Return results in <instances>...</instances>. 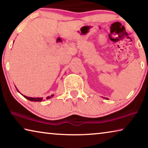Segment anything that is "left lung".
I'll return each instance as SVG.
<instances>
[{
    "mask_svg": "<svg viewBox=\"0 0 148 148\" xmlns=\"http://www.w3.org/2000/svg\"><path fill=\"white\" fill-rule=\"evenodd\" d=\"M104 99H107V100H108V98H104Z\"/></svg>",
    "mask_w": 148,
    "mask_h": 148,
    "instance_id": "left-lung-1",
    "label": "left lung"
}]
</instances>
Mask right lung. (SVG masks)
<instances>
[{
	"mask_svg": "<svg viewBox=\"0 0 148 148\" xmlns=\"http://www.w3.org/2000/svg\"><path fill=\"white\" fill-rule=\"evenodd\" d=\"M16 89H17V91L19 92L20 94L23 95V96L25 97V98L27 99H28V100H29L30 101H32V102H41V101H42V99H43V98H42V97H27V96H25V95H23V94H21V92H20L19 91V90L17 89V88H16ZM53 96H54V94L50 95V96H48V97H46V99H51V98H52V97H53Z\"/></svg>",
	"mask_w": 148,
	"mask_h": 148,
	"instance_id": "1",
	"label": "right lung"
}]
</instances>
